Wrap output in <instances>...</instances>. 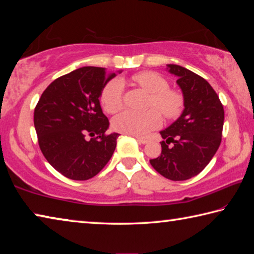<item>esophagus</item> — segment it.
<instances>
[{"label": "esophagus", "instance_id": "esophagus-1", "mask_svg": "<svg viewBox=\"0 0 254 254\" xmlns=\"http://www.w3.org/2000/svg\"><path fill=\"white\" fill-rule=\"evenodd\" d=\"M136 139H137L138 142H139V143H142V144H146V143H149V140L145 139V138H142V137H136Z\"/></svg>", "mask_w": 254, "mask_h": 254}]
</instances>
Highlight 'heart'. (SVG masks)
Segmentation results:
<instances>
[{
  "label": "heart",
  "mask_w": 254,
  "mask_h": 254,
  "mask_svg": "<svg viewBox=\"0 0 254 254\" xmlns=\"http://www.w3.org/2000/svg\"><path fill=\"white\" fill-rule=\"evenodd\" d=\"M134 83L150 94L145 112L127 110L114 120V128L124 134L146 136L162 124V117L173 120L178 118L184 109V96L169 87L165 77L153 71H142L131 77ZM125 86L120 78L109 80L101 92V104L108 114H117L124 108Z\"/></svg>",
  "instance_id": "1"
}]
</instances>
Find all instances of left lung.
<instances>
[{"instance_id": "left-lung-1", "label": "left lung", "mask_w": 254, "mask_h": 254, "mask_svg": "<svg viewBox=\"0 0 254 254\" xmlns=\"http://www.w3.org/2000/svg\"><path fill=\"white\" fill-rule=\"evenodd\" d=\"M168 68L178 78L185 109L176 122L160 131L161 154L150 163L170 181H186L200 174L219 149L225 112L204 78L177 64Z\"/></svg>"}]
</instances>
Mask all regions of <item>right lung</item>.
<instances>
[{
    "mask_svg": "<svg viewBox=\"0 0 254 254\" xmlns=\"http://www.w3.org/2000/svg\"><path fill=\"white\" fill-rule=\"evenodd\" d=\"M116 73L83 67L51 83L35 107L38 145L48 162L73 181L96 176L114 154L119 134H107L101 109L104 85Z\"/></svg>",
    "mask_w": 254,
    "mask_h": 254,
    "instance_id": "right-lung-1",
    "label": "right lung"
}]
</instances>
